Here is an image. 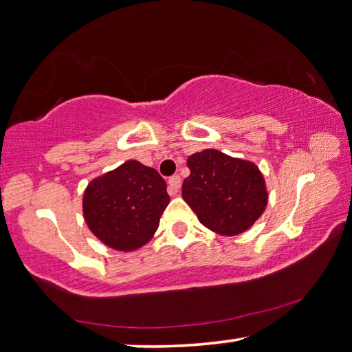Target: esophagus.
I'll list each match as a JSON object with an SVG mask.
<instances>
[{"instance_id": "1", "label": "esophagus", "mask_w": 352, "mask_h": 352, "mask_svg": "<svg viewBox=\"0 0 352 352\" xmlns=\"http://www.w3.org/2000/svg\"><path fill=\"white\" fill-rule=\"evenodd\" d=\"M181 177L179 176H171L168 179V195L176 196L181 188Z\"/></svg>"}]
</instances>
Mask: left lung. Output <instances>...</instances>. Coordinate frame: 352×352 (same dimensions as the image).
<instances>
[{
  "label": "left lung",
  "mask_w": 352,
  "mask_h": 352,
  "mask_svg": "<svg viewBox=\"0 0 352 352\" xmlns=\"http://www.w3.org/2000/svg\"><path fill=\"white\" fill-rule=\"evenodd\" d=\"M187 166L190 176L184 179L182 198L208 230L223 236L241 235L266 210V181L250 160L204 150L192 154Z\"/></svg>",
  "instance_id": "8db88e82"
}]
</instances>
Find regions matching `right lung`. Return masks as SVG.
<instances>
[{
    "instance_id": "obj_1",
    "label": "right lung",
    "mask_w": 352,
    "mask_h": 352,
    "mask_svg": "<svg viewBox=\"0 0 352 352\" xmlns=\"http://www.w3.org/2000/svg\"><path fill=\"white\" fill-rule=\"evenodd\" d=\"M168 202L166 184L159 173L138 160H126L88 184L83 218L104 245L133 252L154 236Z\"/></svg>"
}]
</instances>
